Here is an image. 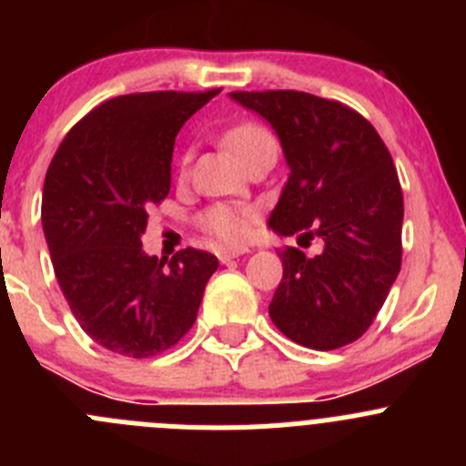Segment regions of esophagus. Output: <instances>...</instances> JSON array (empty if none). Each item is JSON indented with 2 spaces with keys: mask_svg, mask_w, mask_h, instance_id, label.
I'll list each match as a JSON object with an SVG mask.
<instances>
[{
  "mask_svg": "<svg viewBox=\"0 0 466 466\" xmlns=\"http://www.w3.org/2000/svg\"><path fill=\"white\" fill-rule=\"evenodd\" d=\"M246 252H248L246 248H237V250H220L218 259H220V263H229V261L238 259L241 255H246Z\"/></svg>",
  "mask_w": 466,
  "mask_h": 466,
  "instance_id": "esophagus-1",
  "label": "esophagus"
}]
</instances>
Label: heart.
<instances>
[{
    "mask_svg": "<svg viewBox=\"0 0 466 466\" xmlns=\"http://www.w3.org/2000/svg\"><path fill=\"white\" fill-rule=\"evenodd\" d=\"M266 137H270V133H268L263 126L241 124L225 135V146H228L232 153H237L238 157H243L252 146L263 142ZM200 225H203L207 234L216 237L218 241L237 243L241 241L248 232V211L237 209V207L229 205H214L200 216Z\"/></svg>",
    "mask_w": 466,
    "mask_h": 466,
    "instance_id": "heart-1",
    "label": "heart"
}]
</instances>
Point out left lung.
<instances>
[{
	"label": "left lung",
	"mask_w": 466,
	"mask_h": 466,
	"mask_svg": "<svg viewBox=\"0 0 466 466\" xmlns=\"http://www.w3.org/2000/svg\"><path fill=\"white\" fill-rule=\"evenodd\" d=\"M275 128L290 168L268 225L320 237L322 252H281L268 313L284 336L329 351L359 340L401 268L403 194L392 155L351 107L295 89L229 92Z\"/></svg>",
	"instance_id": "8db88e82"
}]
</instances>
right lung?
Here are the masks:
<instances>
[{
    "label": "right lung",
    "mask_w": 466,
    "mask_h": 466,
    "mask_svg": "<svg viewBox=\"0 0 466 466\" xmlns=\"http://www.w3.org/2000/svg\"><path fill=\"white\" fill-rule=\"evenodd\" d=\"M220 89L139 92L103 101L56 150L42 191V229L60 290L106 350L150 359L194 327L218 268L187 248L171 261L142 250L148 209L171 189L176 135Z\"/></svg>",
    "instance_id": "1"
}]
</instances>
